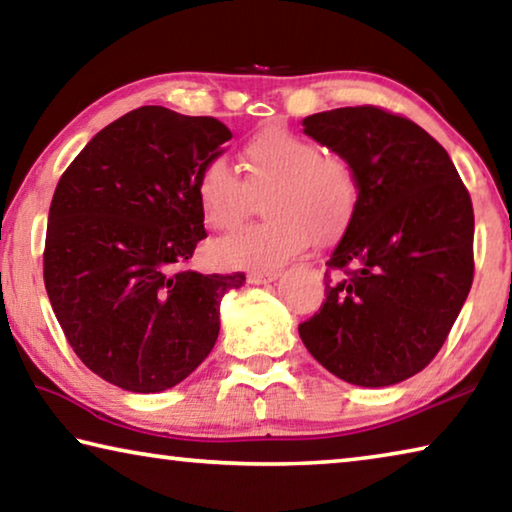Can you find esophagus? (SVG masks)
Instances as JSON below:
<instances>
[{
  "label": "esophagus",
  "instance_id": "obj_1",
  "mask_svg": "<svg viewBox=\"0 0 512 512\" xmlns=\"http://www.w3.org/2000/svg\"><path fill=\"white\" fill-rule=\"evenodd\" d=\"M280 273L277 271H253L248 273V282L250 284H268V282H275Z\"/></svg>",
  "mask_w": 512,
  "mask_h": 512
}]
</instances>
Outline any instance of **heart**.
I'll list each match as a JSON object with an SVG mask.
<instances>
[{"label": "heart", "mask_w": 512, "mask_h": 512, "mask_svg": "<svg viewBox=\"0 0 512 512\" xmlns=\"http://www.w3.org/2000/svg\"><path fill=\"white\" fill-rule=\"evenodd\" d=\"M246 176L228 162L205 164L196 180L203 221L219 232L239 228L253 212L255 198L267 196L266 221L225 237L212 246L214 262L230 268L271 271L311 244L339 239L357 214L361 185L348 162L318 142L266 128L250 137L241 153Z\"/></svg>", "instance_id": "b5f03b06"}]
</instances>
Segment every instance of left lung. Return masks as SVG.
Instances as JSON below:
<instances>
[{
  "label": "left lung",
  "mask_w": 512,
  "mask_h": 512,
  "mask_svg": "<svg viewBox=\"0 0 512 512\" xmlns=\"http://www.w3.org/2000/svg\"><path fill=\"white\" fill-rule=\"evenodd\" d=\"M305 133L350 164L357 214L329 255L325 302L298 325L320 366L354 386L413 377L443 348L474 277V210L447 151L377 106L336 108Z\"/></svg>",
  "instance_id": "left-lung-1"
}]
</instances>
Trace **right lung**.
Returning <instances> with one entry per match:
<instances>
[{
    "instance_id": "right-lung-1",
    "label": "right lung",
    "mask_w": 512,
    "mask_h": 512,
    "mask_svg": "<svg viewBox=\"0 0 512 512\" xmlns=\"http://www.w3.org/2000/svg\"><path fill=\"white\" fill-rule=\"evenodd\" d=\"M230 128L142 106L112 121L60 176L49 207L45 287L69 345L94 375L160 393L201 366L219 336V305L244 273L185 264L207 237L198 173Z\"/></svg>"
}]
</instances>
